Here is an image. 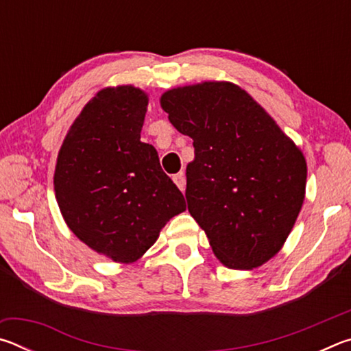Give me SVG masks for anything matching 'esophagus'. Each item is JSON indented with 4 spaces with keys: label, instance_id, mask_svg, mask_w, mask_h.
<instances>
[{
    "label": "esophagus",
    "instance_id": "esophagus-1",
    "mask_svg": "<svg viewBox=\"0 0 351 351\" xmlns=\"http://www.w3.org/2000/svg\"><path fill=\"white\" fill-rule=\"evenodd\" d=\"M173 181L178 186V189L181 190V192H184L186 190V176H184V173H178L173 176Z\"/></svg>",
    "mask_w": 351,
    "mask_h": 351
}]
</instances>
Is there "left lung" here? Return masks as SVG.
Here are the masks:
<instances>
[{
    "label": "left lung",
    "mask_w": 351,
    "mask_h": 351,
    "mask_svg": "<svg viewBox=\"0 0 351 351\" xmlns=\"http://www.w3.org/2000/svg\"><path fill=\"white\" fill-rule=\"evenodd\" d=\"M161 106L171 125L193 139L186 198L212 251L232 269L266 263L280 251L304 204V154L234 83L175 88Z\"/></svg>",
    "instance_id": "8db88e82"
}]
</instances>
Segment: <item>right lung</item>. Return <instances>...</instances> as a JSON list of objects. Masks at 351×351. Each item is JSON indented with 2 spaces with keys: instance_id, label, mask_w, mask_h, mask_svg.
Instances as JSON below:
<instances>
[{
  "instance_id": "1",
  "label": "right lung",
  "mask_w": 351,
  "mask_h": 351,
  "mask_svg": "<svg viewBox=\"0 0 351 351\" xmlns=\"http://www.w3.org/2000/svg\"><path fill=\"white\" fill-rule=\"evenodd\" d=\"M148 99L133 86L91 99L63 141L54 175L64 221L99 254L138 260L171 217L186 210L158 153L141 142Z\"/></svg>"
}]
</instances>
